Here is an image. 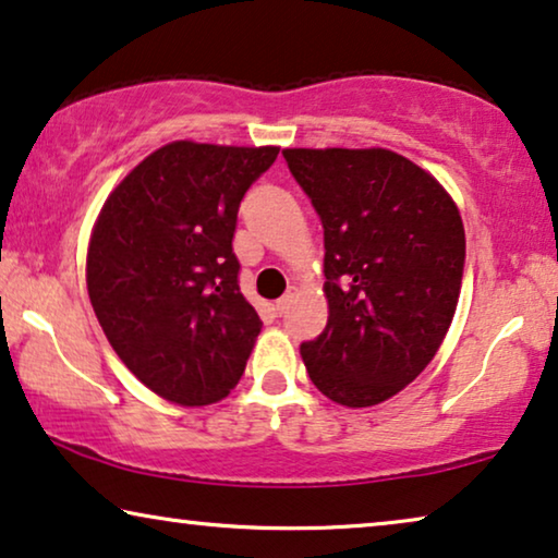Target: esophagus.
I'll return each instance as SVG.
<instances>
[{
    "label": "esophagus",
    "instance_id": "34e87169",
    "mask_svg": "<svg viewBox=\"0 0 558 558\" xmlns=\"http://www.w3.org/2000/svg\"><path fill=\"white\" fill-rule=\"evenodd\" d=\"M294 296H296V289H294V287H289V289H287V294H284V296H279L277 304H274V310H277V315H284V312H287L289 307H292Z\"/></svg>",
    "mask_w": 558,
    "mask_h": 558
}]
</instances>
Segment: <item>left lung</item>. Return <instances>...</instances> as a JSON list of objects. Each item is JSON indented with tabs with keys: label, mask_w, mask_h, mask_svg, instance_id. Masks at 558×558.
Wrapping results in <instances>:
<instances>
[{
	"label": "left lung",
	"mask_w": 558,
	"mask_h": 558,
	"mask_svg": "<svg viewBox=\"0 0 558 558\" xmlns=\"http://www.w3.org/2000/svg\"><path fill=\"white\" fill-rule=\"evenodd\" d=\"M325 228L330 317L300 345L319 391L350 409L407 388L452 325L464 228L447 190L388 149H284Z\"/></svg>",
	"instance_id": "obj_1"
}]
</instances>
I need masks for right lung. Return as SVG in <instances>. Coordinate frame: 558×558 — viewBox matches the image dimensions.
Returning a JSON list of instances; mask_svg holds the SVG:
<instances>
[{
	"label": "right lung",
	"mask_w": 558,
	"mask_h": 558,
	"mask_svg": "<svg viewBox=\"0 0 558 558\" xmlns=\"http://www.w3.org/2000/svg\"><path fill=\"white\" fill-rule=\"evenodd\" d=\"M277 147L172 142L104 203L88 243L94 312L129 371L162 399L205 407L231 393L262 319L239 287V205Z\"/></svg>",
	"instance_id": "obj_1"
}]
</instances>
